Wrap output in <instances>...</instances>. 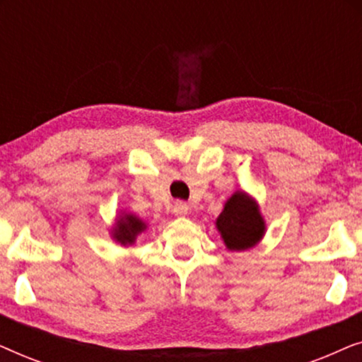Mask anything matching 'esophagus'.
Returning a JSON list of instances; mask_svg holds the SVG:
<instances>
[{
    "label": "esophagus",
    "mask_w": 362,
    "mask_h": 362,
    "mask_svg": "<svg viewBox=\"0 0 362 362\" xmlns=\"http://www.w3.org/2000/svg\"><path fill=\"white\" fill-rule=\"evenodd\" d=\"M187 212H189V206L186 204V202H176L175 206H173V214H175L176 217H182L186 216Z\"/></svg>",
    "instance_id": "obj_1"
}]
</instances>
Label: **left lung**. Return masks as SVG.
Here are the masks:
<instances>
[{
    "instance_id": "8db88e82",
    "label": "left lung",
    "mask_w": 362,
    "mask_h": 362,
    "mask_svg": "<svg viewBox=\"0 0 362 362\" xmlns=\"http://www.w3.org/2000/svg\"><path fill=\"white\" fill-rule=\"evenodd\" d=\"M216 227L229 250L255 247L265 234V221L255 199L244 191H235L217 217Z\"/></svg>"
}]
</instances>
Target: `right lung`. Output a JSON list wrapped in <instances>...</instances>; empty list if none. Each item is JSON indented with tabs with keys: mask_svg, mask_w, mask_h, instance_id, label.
Segmentation results:
<instances>
[{
	"mask_svg": "<svg viewBox=\"0 0 362 362\" xmlns=\"http://www.w3.org/2000/svg\"><path fill=\"white\" fill-rule=\"evenodd\" d=\"M146 229V224L141 219H138L133 214H123L118 217L115 227H113L112 234L113 239L120 242L122 245L135 244L136 237Z\"/></svg>",
	"mask_w": 362,
	"mask_h": 362,
	"instance_id": "obj_1",
	"label": "right lung"
}]
</instances>
